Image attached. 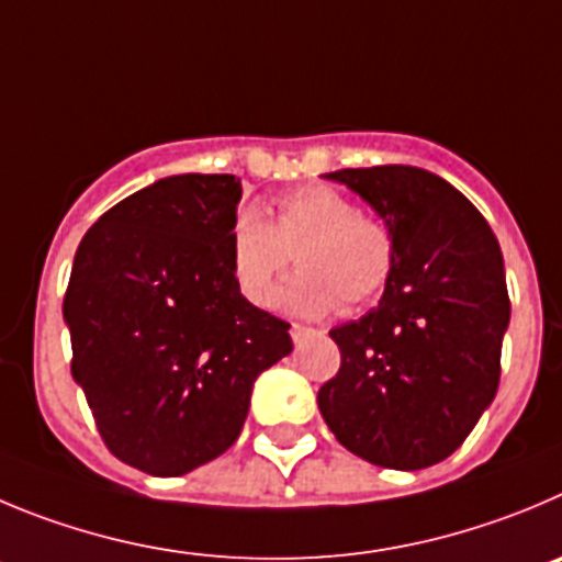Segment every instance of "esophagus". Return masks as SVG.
<instances>
[{"instance_id": "34e87169", "label": "esophagus", "mask_w": 562, "mask_h": 562, "mask_svg": "<svg viewBox=\"0 0 562 562\" xmlns=\"http://www.w3.org/2000/svg\"><path fill=\"white\" fill-rule=\"evenodd\" d=\"M311 333H313V329L305 327V324H291V338H293V344H302V340H305Z\"/></svg>"}]
</instances>
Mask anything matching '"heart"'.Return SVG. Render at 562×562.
<instances>
[{
    "label": "heart",
    "instance_id": "1",
    "mask_svg": "<svg viewBox=\"0 0 562 562\" xmlns=\"http://www.w3.org/2000/svg\"><path fill=\"white\" fill-rule=\"evenodd\" d=\"M229 271L251 305L274 299L277 277L296 251L299 271L277 305L296 316H324L344 302L358 311L385 291L396 266V240L376 218L329 186H305L274 202V222L240 207L229 224Z\"/></svg>",
    "mask_w": 562,
    "mask_h": 562
}]
</instances>
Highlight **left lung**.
Listing matches in <instances>:
<instances>
[{
    "label": "left lung",
    "instance_id": "left-lung-1",
    "mask_svg": "<svg viewBox=\"0 0 562 562\" xmlns=\"http://www.w3.org/2000/svg\"><path fill=\"white\" fill-rule=\"evenodd\" d=\"M324 177L376 210L396 240V266L374 311L329 329L340 369L318 391V411L358 458L427 469L469 438L499 387L510 324L499 240L432 171L374 166Z\"/></svg>",
    "mask_w": 562,
    "mask_h": 562
}]
</instances>
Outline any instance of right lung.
<instances>
[{
  "label": "right lung",
  "instance_id": "add662e5",
  "mask_svg": "<svg viewBox=\"0 0 562 562\" xmlns=\"http://www.w3.org/2000/svg\"><path fill=\"white\" fill-rule=\"evenodd\" d=\"M233 175H175L110 207L80 240L63 318L71 376L110 452L180 476L238 440L251 385L291 355V324L229 271Z\"/></svg>",
  "mask_w": 562,
  "mask_h": 562
}]
</instances>
